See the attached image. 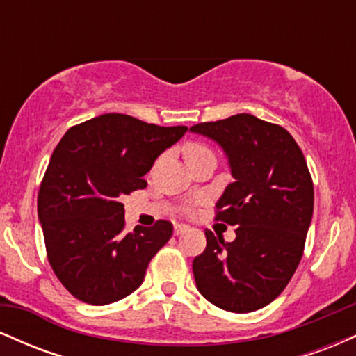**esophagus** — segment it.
<instances>
[{
  "mask_svg": "<svg viewBox=\"0 0 356 356\" xmlns=\"http://www.w3.org/2000/svg\"><path fill=\"white\" fill-rule=\"evenodd\" d=\"M187 229H189V226H187V224H175L174 226V234L175 236H179V234H182V232H186Z\"/></svg>",
  "mask_w": 356,
  "mask_h": 356,
  "instance_id": "esophagus-1",
  "label": "esophagus"
}]
</instances>
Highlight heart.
<instances>
[{
    "label": "heart",
    "mask_w": 356,
    "mask_h": 356,
    "mask_svg": "<svg viewBox=\"0 0 356 356\" xmlns=\"http://www.w3.org/2000/svg\"><path fill=\"white\" fill-rule=\"evenodd\" d=\"M212 150L202 142H189L184 147V155H186V161H192V159L202 157V155H209Z\"/></svg>",
    "instance_id": "b5f03b06"
}]
</instances>
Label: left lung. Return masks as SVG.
<instances>
[{"instance_id":"8db88e82","label":"left lung","mask_w":356,"mask_h":356,"mask_svg":"<svg viewBox=\"0 0 356 356\" xmlns=\"http://www.w3.org/2000/svg\"><path fill=\"white\" fill-rule=\"evenodd\" d=\"M191 130L222 147L234 177L216 204V220L236 226V239L206 229L207 246L192 261L195 284L220 309L256 312L283 293L303 256L312 174L291 134L251 113Z\"/></svg>"}]
</instances>
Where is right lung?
Segmentation results:
<instances>
[{
	"label": "right lung",
	"mask_w": 356,
	"mask_h": 356,
	"mask_svg": "<svg viewBox=\"0 0 356 356\" xmlns=\"http://www.w3.org/2000/svg\"><path fill=\"white\" fill-rule=\"evenodd\" d=\"M187 132L124 113L73 125L53 150L38 192L48 263L67 291L88 305L134 293L172 236V222L125 232L122 197L144 189L154 161Z\"/></svg>",
	"instance_id": "1"
}]
</instances>
